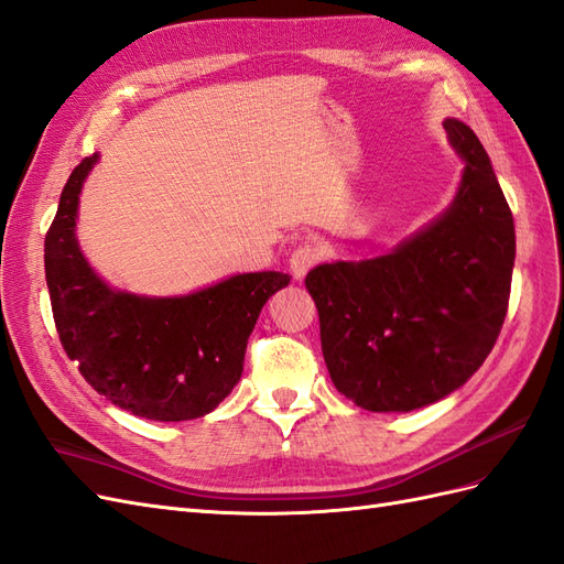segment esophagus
<instances>
[{
	"label": "esophagus",
	"instance_id": "1",
	"mask_svg": "<svg viewBox=\"0 0 564 564\" xmlns=\"http://www.w3.org/2000/svg\"><path fill=\"white\" fill-rule=\"evenodd\" d=\"M322 245L316 242V240H305L300 245V248L293 252V257H291V271H293V276L297 279V281H302L307 276V271L319 262L322 259Z\"/></svg>",
	"mask_w": 564,
	"mask_h": 564
}]
</instances>
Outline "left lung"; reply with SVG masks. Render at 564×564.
Here are the masks:
<instances>
[{
	"mask_svg": "<svg viewBox=\"0 0 564 564\" xmlns=\"http://www.w3.org/2000/svg\"><path fill=\"white\" fill-rule=\"evenodd\" d=\"M443 128L465 162L451 207L391 252L319 264L305 279L330 381L369 412H412L457 391L508 314L512 212L471 128Z\"/></svg>",
	"mask_w": 564,
	"mask_h": 564,
	"instance_id": "8db88e82",
	"label": "left lung"
}]
</instances>
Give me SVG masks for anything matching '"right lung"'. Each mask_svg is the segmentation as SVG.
I'll return each instance as SVG.
<instances>
[{"label":"right lung","instance_id":"obj_1","mask_svg":"<svg viewBox=\"0 0 564 564\" xmlns=\"http://www.w3.org/2000/svg\"><path fill=\"white\" fill-rule=\"evenodd\" d=\"M99 154L70 173L45 238V276L66 355L99 395L135 416L185 422L209 414L240 381L245 348L281 271L238 273L191 295L111 288L78 248L83 183Z\"/></svg>","mask_w":564,"mask_h":564}]
</instances>
